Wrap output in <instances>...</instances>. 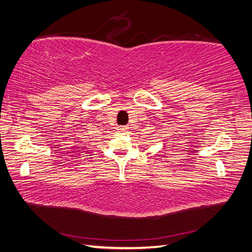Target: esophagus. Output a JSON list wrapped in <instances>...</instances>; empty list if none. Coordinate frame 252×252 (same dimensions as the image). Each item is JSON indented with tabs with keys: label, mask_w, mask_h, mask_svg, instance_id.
I'll return each mask as SVG.
<instances>
[{
	"label": "esophagus",
	"mask_w": 252,
	"mask_h": 252,
	"mask_svg": "<svg viewBox=\"0 0 252 252\" xmlns=\"http://www.w3.org/2000/svg\"><path fill=\"white\" fill-rule=\"evenodd\" d=\"M117 130H119L120 132H126L128 130V126H119Z\"/></svg>",
	"instance_id": "1"
}]
</instances>
